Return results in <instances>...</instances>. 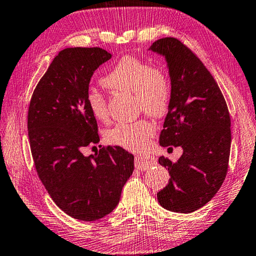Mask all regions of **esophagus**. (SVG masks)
Instances as JSON below:
<instances>
[{
    "mask_svg": "<svg viewBox=\"0 0 256 256\" xmlns=\"http://www.w3.org/2000/svg\"><path fill=\"white\" fill-rule=\"evenodd\" d=\"M156 161L154 158L152 156H136V168L141 171H146L148 169H150L151 166H156Z\"/></svg>",
    "mask_w": 256,
    "mask_h": 256,
    "instance_id": "esophagus-1",
    "label": "esophagus"
}]
</instances>
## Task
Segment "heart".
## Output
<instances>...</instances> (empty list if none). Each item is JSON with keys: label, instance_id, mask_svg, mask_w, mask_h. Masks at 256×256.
Returning <instances> with one entry per match:
<instances>
[{"label": "heart", "instance_id": "1", "mask_svg": "<svg viewBox=\"0 0 256 256\" xmlns=\"http://www.w3.org/2000/svg\"><path fill=\"white\" fill-rule=\"evenodd\" d=\"M102 86L112 92H131L136 97V108L154 118L168 113L172 85L164 70L153 67L146 60L133 56H124L100 80ZM86 104L90 114L100 122L108 118V100L96 90L86 95ZM156 128L146 118L133 123H120L108 130L105 138L108 143L128 151H142L148 146Z\"/></svg>", "mask_w": 256, "mask_h": 256}]
</instances>
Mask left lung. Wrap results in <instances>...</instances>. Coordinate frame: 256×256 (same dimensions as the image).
<instances>
[{"label":"left lung","instance_id":"obj_1","mask_svg":"<svg viewBox=\"0 0 256 256\" xmlns=\"http://www.w3.org/2000/svg\"><path fill=\"white\" fill-rule=\"evenodd\" d=\"M150 49L166 57L172 85L160 144L184 148L176 162L159 158L170 179L156 197L168 210L192 212L215 196L228 170L232 141L228 108L212 74L180 40L162 38Z\"/></svg>","mask_w":256,"mask_h":256}]
</instances>
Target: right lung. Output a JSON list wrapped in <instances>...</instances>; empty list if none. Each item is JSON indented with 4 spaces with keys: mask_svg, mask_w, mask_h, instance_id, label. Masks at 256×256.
<instances>
[{
    "mask_svg": "<svg viewBox=\"0 0 256 256\" xmlns=\"http://www.w3.org/2000/svg\"><path fill=\"white\" fill-rule=\"evenodd\" d=\"M110 57L98 47L62 50L36 86L28 112L41 182L62 212L84 222L103 218L118 206L134 170L133 154L120 146H103L90 156L82 153L100 142L96 118L86 104L88 86Z\"/></svg>",
    "mask_w": 256,
    "mask_h": 256,
    "instance_id": "1",
    "label": "right lung"
}]
</instances>
